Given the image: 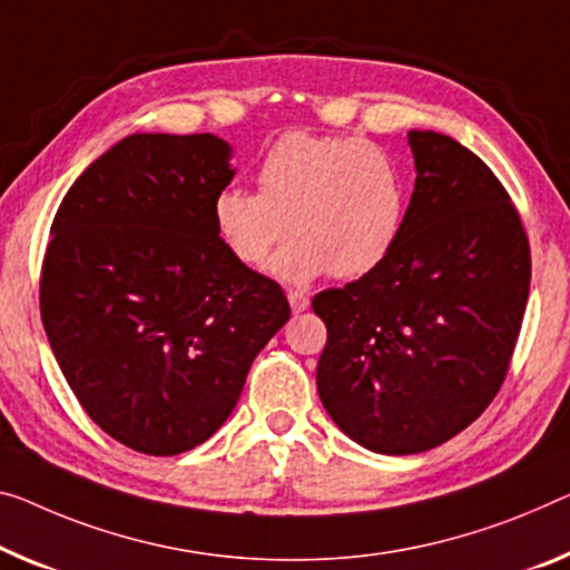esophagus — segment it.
<instances>
[{"label":"esophagus","mask_w":570,"mask_h":570,"mask_svg":"<svg viewBox=\"0 0 570 570\" xmlns=\"http://www.w3.org/2000/svg\"><path fill=\"white\" fill-rule=\"evenodd\" d=\"M287 301H291L293 313L308 311V305H311V297L305 295V293H301V291H291V293H287Z\"/></svg>","instance_id":"obj_1"}]
</instances>
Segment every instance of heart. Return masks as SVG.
I'll return each instance as SVG.
<instances>
[{"mask_svg": "<svg viewBox=\"0 0 570 570\" xmlns=\"http://www.w3.org/2000/svg\"><path fill=\"white\" fill-rule=\"evenodd\" d=\"M255 180L257 194L236 186L218 190L214 229L239 265L259 267L291 224L295 236L269 265L285 283L370 275L405 232L410 175L370 139L287 132L262 155Z\"/></svg>", "mask_w": 570, "mask_h": 570, "instance_id": "obj_1", "label": "heart"}]
</instances>
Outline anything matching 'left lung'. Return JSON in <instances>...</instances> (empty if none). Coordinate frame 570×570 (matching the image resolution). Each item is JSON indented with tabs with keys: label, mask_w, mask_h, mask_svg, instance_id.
Segmentation results:
<instances>
[{
	"label": "left lung",
	"mask_w": 570,
	"mask_h": 570,
	"mask_svg": "<svg viewBox=\"0 0 570 570\" xmlns=\"http://www.w3.org/2000/svg\"><path fill=\"white\" fill-rule=\"evenodd\" d=\"M402 239L374 273L313 297L328 328L315 382L326 413L374 453L435 449L502 387L530 295V242L489 165L413 132Z\"/></svg>",
	"instance_id": "left-lung-1"
}]
</instances>
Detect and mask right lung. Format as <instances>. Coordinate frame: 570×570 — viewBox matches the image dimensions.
Listing matches in <instances>:
<instances>
[{
	"mask_svg": "<svg viewBox=\"0 0 570 570\" xmlns=\"http://www.w3.org/2000/svg\"><path fill=\"white\" fill-rule=\"evenodd\" d=\"M232 178L214 135H132L52 218L40 273L52 354L86 415L147 456L208 441L291 318L283 287L218 242L212 200Z\"/></svg>",
	"mask_w": 570,
	"mask_h": 570,
	"instance_id": "add662e5",
	"label": "right lung"
}]
</instances>
